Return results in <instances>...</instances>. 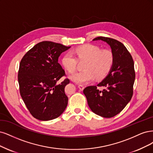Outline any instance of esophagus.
<instances>
[{
    "label": "esophagus",
    "mask_w": 153,
    "mask_h": 153,
    "mask_svg": "<svg viewBox=\"0 0 153 153\" xmlns=\"http://www.w3.org/2000/svg\"><path fill=\"white\" fill-rule=\"evenodd\" d=\"M84 88H85V87H84V86H82V85H78V88H79V89L80 90H81V91L83 90Z\"/></svg>",
    "instance_id": "1"
}]
</instances>
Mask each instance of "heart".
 I'll return each instance as SVG.
<instances>
[{"label":"heart","mask_w":153,"mask_h":153,"mask_svg":"<svg viewBox=\"0 0 153 153\" xmlns=\"http://www.w3.org/2000/svg\"><path fill=\"white\" fill-rule=\"evenodd\" d=\"M71 52L64 55L62 63L64 68L70 73L74 72L78 60H85L83 69L81 72L74 73L69 76L71 79L77 84H85L92 81L96 77L97 79H102L110 72L114 57L111 51L100 50V49L91 44H85L74 49Z\"/></svg>","instance_id":"heart-1"}]
</instances>
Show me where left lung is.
<instances>
[{
  "instance_id": "left-lung-1",
  "label": "left lung",
  "mask_w": 153,
  "mask_h": 153,
  "mask_svg": "<svg viewBox=\"0 0 153 153\" xmlns=\"http://www.w3.org/2000/svg\"><path fill=\"white\" fill-rule=\"evenodd\" d=\"M102 41L109 45L114 57L110 72L97 86L85 88L83 93L88 104L95 114L109 118L117 115L130 101L135 73L134 62L123 44L114 39L98 37L93 41ZM102 86V91L97 88Z\"/></svg>"
}]
</instances>
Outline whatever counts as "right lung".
<instances>
[{
  "label": "right lung",
  "instance_id": "obj_1",
  "mask_svg": "<svg viewBox=\"0 0 153 153\" xmlns=\"http://www.w3.org/2000/svg\"><path fill=\"white\" fill-rule=\"evenodd\" d=\"M71 46L51 41L37 44L24 55L19 64L18 83L22 99L30 114L41 121H50L65 110L68 97L65 86L70 81L58 62L61 54Z\"/></svg>",
  "mask_w": 153,
  "mask_h": 153
}]
</instances>
